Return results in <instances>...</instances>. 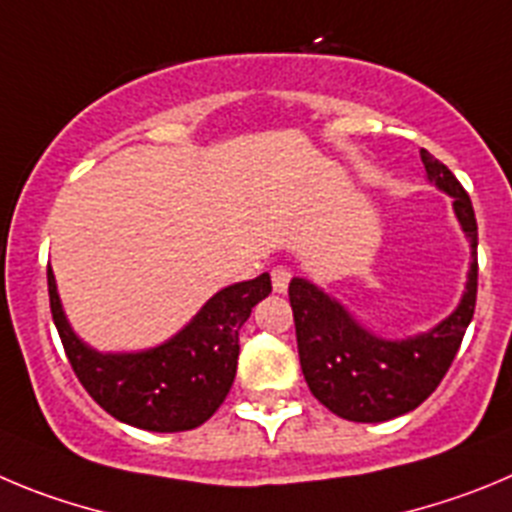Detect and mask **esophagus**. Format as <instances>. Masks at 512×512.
<instances>
[{"label":"esophagus","mask_w":512,"mask_h":512,"mask_svg":"<svg viewBox=\"0 0 512 512\" xmlns=\"http://www.w3.org/2000/svg\"><path fill=\"white\" fill-rule=\"evenodd\" d=\"M273 290L275 293H285V290H288V283H290V270L288 267H283V265H278V267H273Z\"/></svg>","instance_id":"34e87169"}]
</instances>
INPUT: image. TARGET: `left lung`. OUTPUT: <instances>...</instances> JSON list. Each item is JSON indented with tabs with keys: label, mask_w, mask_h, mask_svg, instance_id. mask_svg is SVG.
Here are the masks:
<instances>
[{
	"label": "left lung",
	"mask_w": 512,
	"mask_h": 512,
	"mask_svg": "<svg viewBox=\"0 0 512 512\" xmlns=\"http://www.w3.org/2000/svg\"><path fill=\"white\" fill-rule=\"evenodd\" d=\"M428 181L454 199V214L472 245L467 288L439 326L390 342L362 329L347 308L303 278L288 285L298 357L313 398L339 418L380 423L413 411L439 388L459 352L477 301V219L462 183L441 160L421 150Z\"/></svg>",
	"instance_id": "left-lung-1"
}]
</instances>
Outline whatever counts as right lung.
<instances>
[{"label": "right lung", "instance_id": "obj_1", "mask_svg": "<svg viewBox=\"0 0 512 512\" xmlns=\"http://www.w3.org/2000/svg\"><path fill=\"white\" fill-rule=\"evenodd\" d=\"M270 290L267 273L234 283L160 347L101 354L73 334L48 265L50 313L86 393L117 421L158 434L188 431L214 416L237 375L239 329Z\"/></svg>", "mask_w": 512, "mask_h": 512}]
</instances>
